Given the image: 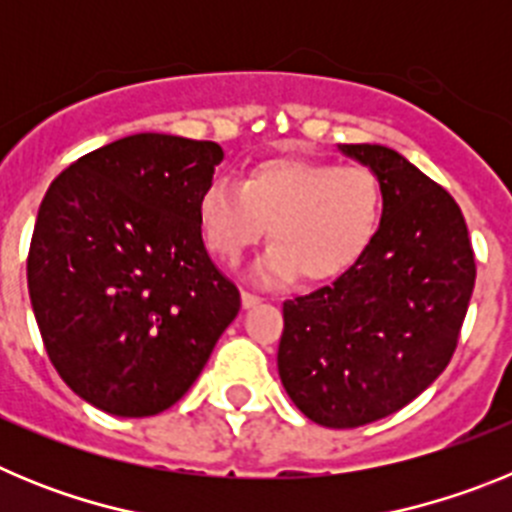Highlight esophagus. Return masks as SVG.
<instances>
[{"mask_svg": "<svg viewBox=\"0 0 512 512\" xmlns=\"http://www.w3.org/2000/svg\"><path fill=\"white\" fill-rule=\"evenodd\" d=\"M241 300H243V307H253V305H259L261 297H259V295H253V292H246V289H243V292H241Z\"/></svg>", "mask_w": 512, "mask_h": 512, "instance_id": "esophagus-1", "label": "esophagus"}]
</instances>
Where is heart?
I'll return each mask as SVG.
<instances>
[{"label": "heart", "mask_w": 512, "mask_h": 512, "mask_svg": "<svg viewBox=\"0 0 512 512\" xmlns=\"http://www.w3.org/2000/svg\"><path fill=\"white\" fill-rule=\"evenodd\" d=\"M205 243L217 259L238 264L269 228L274 246L253 274L282 284L341 277L372 246L382 220V187L361 164L274 158L246 182L217 174L197 202Z\"/></svg>", "instance_id": "b5f03b06"}]
</instances>
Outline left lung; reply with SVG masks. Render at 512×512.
<instances>
[{"mask_svg":"<svg viewBox=\"0 0 512 512\" xmlns=\"http://www.w3.org/2000/svg\"><path fill=\"white\" fill-rule=\"evenodd\" d=\"M374 171L382 223L336 282L284 302L277 366L325 428L397 413L449 366L472 300V241L449 192L392 148L338 146Z\"/></svg>","mask_w":512,"mask_h":512,"instance_id":"obj_1","label":"left lung"}]
</instances>
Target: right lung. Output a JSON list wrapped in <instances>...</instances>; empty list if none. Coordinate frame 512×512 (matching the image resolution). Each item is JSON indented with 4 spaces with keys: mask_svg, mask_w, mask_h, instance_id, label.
Segmentation results:
<instances>
[{
    "mask_svg": "<svg viewBox=\"0 0 512 512\" xmlns=\"http://www.w3.org/2000/svg\"><path fill=\"white\" fill-rule=\"evenodd\" d=\"M220 161L212 140L128 135L74 161L40 202L35 320L63 382L104 413L148 418L182 400L241 310L197 215Z\"/></svg>",
    "mask_w": 512,
    "mask_h": 512,
    "instance_id": "right-lung-1",
    "label": "right lung"
}]
</instances>
